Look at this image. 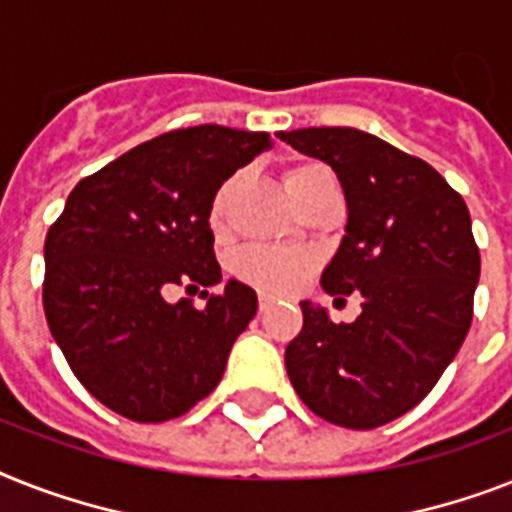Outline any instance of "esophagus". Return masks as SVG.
Listing matches in <instances>:
<instances>
[{"mask_svg":"<svg viewBox=\"0 0 512 512\" xmlns=\"http://www.w3.org/2000/svg\"><path fill=\"white\" fill-rule=\"evenodd\" d=\"M257 305H260V313H265V310L273 305V297H268V294H260V302H257Z\"/></svg>","mask_w":512,"mask_h":512,"instance_id":"esophagus-1","label":"esophagus"}]
</instances>
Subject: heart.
I'll return each instance as SVG.
<instances>
[{
  "label": "heart",
  "mask_w": 512,
  "mask_h": 512,
  "mask_svg": "<svg viewBox=\"0 0 512 512\" xmlns=\"http://www.w3.org/2000/svg\"><path fill=\"white\" fill-rule=\"evenodd\" d=\"M328 173L318 162H305L294 165L284 173V184L294 199L307 184H313L315 178ZM234 181H226L215 191L213 205H210V223L220 226L226 218L228 197H231ZM315 260L307 252H292V249H270V247H249L242 255H236L234 270L244 284L255 286L260 292L268 294H289L305 284L307 276L313 273Z\"/></svg>",
  "instance_id": "heart-1"
}]
</instances>
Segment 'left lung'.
Returning <instances> with one entry per match:
<instances>
[{
  "label": "left lung",
  "instance_id": "8db88e82",
  "mask_svg": "<svg viewBox=\"0 0 512 512\" xmlns=\"http://www.w3.org/2000/svg\"><path fill=\"white\" fill-rule=\"evenodd\" d=\"M278 139L331 165L347 199L342 244L321 276L331 297L363 294L334 323L302 305L286 373L323 421L376 429L413 410L458 355L481 257L463 197L429 162L357 128H299Z\"/></svg>",
  "mask_w": 512,
  "mask_h": 512
}]
</instances>
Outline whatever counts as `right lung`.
Returning a JSON list of instances; mask_svg holds the SVG:
<instances>
[{
	"label": "right lung",
	"instance_id": "right-lung-1",
	"mask_svg": "<svg viewBox=\"0 0 512 512\" xmlns=\"http://www.w3.org/2000/svg\"><path fill=\"white\" fill-rule=\"evenodd\" d=\"M265 149V131H168L78 181L49 228V331L78 381L128 421H170L205 400L255 318L257 294L242 281L205 307L168 292L218 284L210 205Z\"/></svg>",
	"mask_w": 512,
	"mask_h": 512
}]
</instances>
